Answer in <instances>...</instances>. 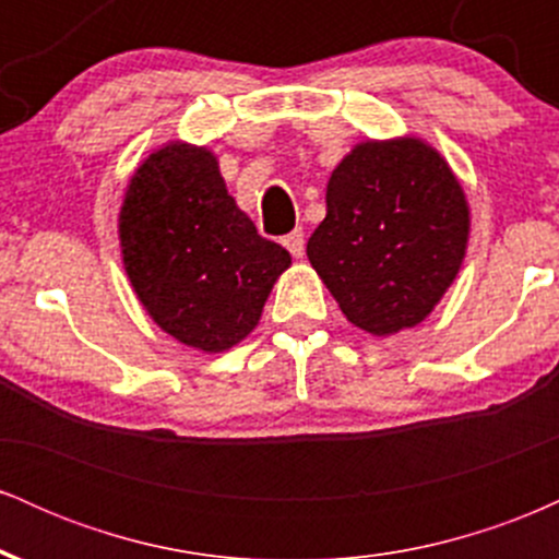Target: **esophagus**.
Masks as SVG:
<instances>
[{"mask_svg": "<svg viewBox=\"0 0 559 559\" xmlns=\"http://www.w3.org/2000/svg\"><path fill=\"white\" fill-rule=\"evenodd\" d=\"M281 241H284V247L294 254V258H301V254H305V230L301 228H294L292 234H286Z\"/></svg>", "mask_w": 559, "mask_h": 559, "instance_id": "esophagus-1", "label": "esophagus"}]
</instances>
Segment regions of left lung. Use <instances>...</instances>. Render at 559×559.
<instances>
[{
  "mask_svg": "<svg viewBox=\"0 0 559 559\" xmlns=\"http://www.w3.org/2000/svg\"><path fill=\"white\" fill-rule=\"evenodd\" d=\"M329 213L307 258L362 331L418 325L465 258L467 204L457 178L418 139L368 141L333 170Z\"/></svg>",
  "mask_w": 559,
  "mask_h": 559,
  "instance_id": "8db88e82",
  "label": "left lung"
}]
</instances>
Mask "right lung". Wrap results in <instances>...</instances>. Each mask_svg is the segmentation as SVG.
Segmentation results:
<instances>
[{
  "instance_id": "right-lung-1",
  "label": "right lung",
  "mask_w": 559,
  "mask_h": 559,
  "mask_svg": "<svg viewBox=\"0 0 559 559\" xmlns=\"http://www.w3.org/2000/svg\"><path fill=\"white\" fill-rule=\"evenodd\" d=\"M126 273L178 342L223 352L258 325L292 258L236 207L202 146L170 144L131 178L120 210Z\"/></svg>"
}]
</instances>
